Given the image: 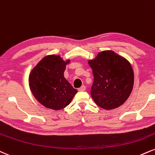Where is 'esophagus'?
Wrapping results in <instances>:
<instances>
[{"mask_svg":"<svg viewBox=\"0 0 155 155\" xmlns=\"http://www.w3.org/2000/svg\"><path fill=\"white\" fill-rule=\"evenodd\" d=\"M85 89H86L85 86H82V87H81L80 88H79V92H84V91H85Z\"/></svg>","mask_w":155,"mask_h":155,"instance_id":"1","label":"esophagus"}]
</instances>
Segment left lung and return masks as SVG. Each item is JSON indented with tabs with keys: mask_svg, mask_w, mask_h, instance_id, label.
Instances as JSON below:
<instances>
[{
	"mask_svg": "<svg viewBox=\"0 0 155 155\" xmlns=\"http://www.w3.org/2000/svg\"><path fill=\"white\" fill-rule=\"evenodd\" d=\"M88 63L94 76L91 96L97 105L105 110L122 105L134 87V74L131 63L112 50L100 52Z\"/></svg>",
	"mask_w": 155,
	"mask_h": 155,
	"instance_id": "1",
	"label": "left lung"
}]
</instances>
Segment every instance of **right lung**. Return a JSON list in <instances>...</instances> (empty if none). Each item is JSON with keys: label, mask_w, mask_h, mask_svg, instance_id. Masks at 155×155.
<instances>
[{"label": "right lung", "mask_w": 155, "mask_h": 155, "mask_svg": "<svg viewBox=\"0 0 155 155\" xmlns=\"http://www.w3.org/2000/svg\"><path fill=\"white\" fill-rule=\"evenodd\" d=\"M70 60L64 61L60 55L43 58L31 70L29 76L31 92L45 107L59 110L70 104L77 90L64 77Z\"/></svg>", "instance_id": "1"}]
</instances>
